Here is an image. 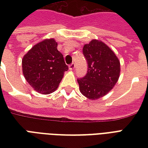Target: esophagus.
<instances>
[{
  "label": "esophagus",
  "instance_id": "esophagus-1",
  "mask_svg": "<svg viewBox=\"0 0 148 148\" xmlns=\"http://www.w3.org/2000/svg\"><path fill=\"white\" fill-rule=\"evenodd\" d=\"M74 68H75V63L74 62H73V63H71L70 66H69V69L71 70V71H72V70H74Z\"/></svg>",
  "mask_w": 148,
  "mask_h": 148
}]
</instances>
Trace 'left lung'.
<instances>
[{
	"label": "left lung",
	"instance_id": "left-lung-1",
	"mask_svg": "<svg viewBox=\"0 0 148 148\" xmlns=\"http://www.w3.org/2000/svg\"><path fill=\"white\" fill-rule=\"evenodd\" d=\"M88 65L86 74L77 78L81 93L97 100L113 88L120 77V61L114 52L101 41L93 39L82 49Z\"/></svg>",
	"mask_w": 148,
	"mask_h": 148
}]
</instances>
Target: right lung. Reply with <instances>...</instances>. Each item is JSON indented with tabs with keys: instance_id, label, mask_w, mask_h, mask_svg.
<instances>
[{
	"instance_id": "right-lung-1",
	"label": "right lung",
	"mask_w": 148,
	"mask_h": 148,
	"mask_svg": "<svg viewBox=\"0 0 148 148\" xmlns=\"http://www.w3.org/2000/svg\"><path fill=\"white\" fill-rule=\"evenodd\" d=\"M54 39H45L28 51L22 60L23 74L31 86L38 93L54 92L61 82L68 66L57 49Z\"/></svg>"
}]
</instances>
